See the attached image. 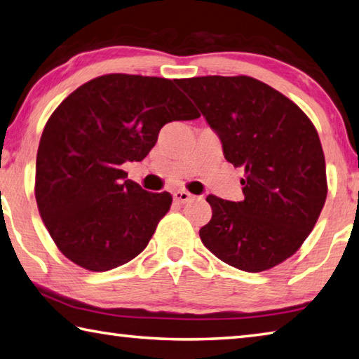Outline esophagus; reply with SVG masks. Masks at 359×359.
<instances>
[{
	"instance_id": "1",
	"label": "esophagus",
	"mask_w": 359,
	"mask_h": 359,
	"mask_svg": "<svg viewBox=\"0 0 359 359\" xmlns=\"http://www.w3.org/2000/svg\"><path fill=\"white\" fill-rule=\"evenodd\" d=\"M172 198L175 202H177V204H184V202H188L193 198V194H190L185 190H175L172 193Z\"/></svg>"
}]
</instances>
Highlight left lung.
Returning <instances> with one entry per match:
<instances>
[{"label":"left lung","mask_w":359,"mask_h":359,"mask_svg":"<svg viewBox=\"0 0 359 359\" xmlns=\"http://www.w3.org/2000/svg\"><path fill=\"white\" fill-rule=\"evenodd\" d=\"M219 136L224 158L245 169L243 199L208 194L212 219L199 236L238 270L284 262L314 229L327 199V168L314 123L287 97L256 78L175 80Z\"/></svg>","instance_id":"8db88e82"}]
</instances>
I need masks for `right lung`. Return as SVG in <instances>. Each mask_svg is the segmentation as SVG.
Masks as SVG:
<instances>
[{"label":"right lung","instance_id":"obj_1","mask_svg":"<svg viewBox=\"0 0 359 359\" xmlns=\"http://www.w3.org/2000/svg\"><path fill=\"white\" fill-rule=\"evenodd\" d=\"M196 117L174 81L158 76L102 75L64 99L45 123L34 187L57 250L89 271L138 256L172 196L142 190L121 166L146 158L165 123Z\"/></svg>","mask_w":359,"mask_h":359}]
</instances>
